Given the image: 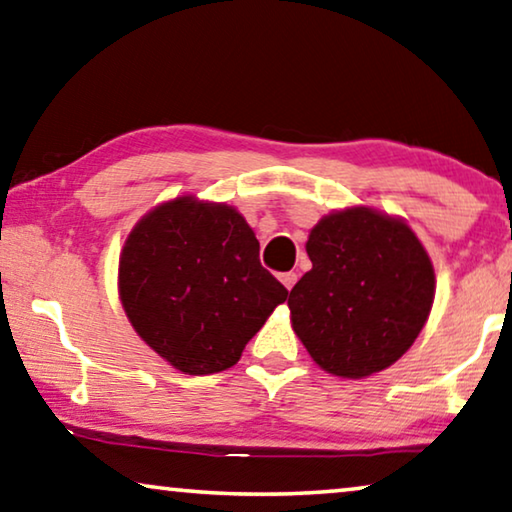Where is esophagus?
Returning a JSON list of instances; mask_svg holds the SVG:
<instances>
[{
  "label": "esophagus",
  "mask_w": 512,
  "mask_h": 512,
  "mask_svg": "<svg viewBox=\"0 0 512 512\" xmlns=\"http://www.w3.org/2000/svg\"><path fill=\"white\" fill-rule=\"evenodd\" d=\"M296 278H299V276H296L294 271H289V273H280V282H282V285H285L287 289H292V287H294Z\"/></svg>",
  "instance_id": "34e87169"
}]
</instances>
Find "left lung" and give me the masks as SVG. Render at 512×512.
Segmentation results:
<instances>
[{
  "label": "left lung",
  "instance_id": "obj_1",
  "mask_svg": "<svg viewBox=\"0 0 512 512\" xmlns=\"http://www.w3.org/2000/svg\"><path fill=\"white\" fill-rule=\"evenodd\" d=\"M312 269L289 292L294 333L319 368L361 379L414 345L434 269L407 223L368 207L324 216L305 243Z\"/></svg>",
  "mask_w": 512,
  "mask_h": 512
}]
</instances>
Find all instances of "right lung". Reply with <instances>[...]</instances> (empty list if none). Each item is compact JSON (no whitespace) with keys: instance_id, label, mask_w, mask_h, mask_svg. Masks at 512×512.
Masks as SVG:
<instances>
[{"instance_id":"add662e5","label":"right lung","mask_w":512,"mask_h":512,"mask_svg":"<svg viewBox=\"0 0 512 512\" xmlns=\"http://www.w3.org/2000/svg\"><path fill=\"white\" fill-rule=\"evenodd\" d=\"M119 296L158 356L186 375H213L239 361L287 289L259 264V241L239 211L186 195L128 234Z\"/></svg>"}]
</instances>
